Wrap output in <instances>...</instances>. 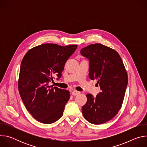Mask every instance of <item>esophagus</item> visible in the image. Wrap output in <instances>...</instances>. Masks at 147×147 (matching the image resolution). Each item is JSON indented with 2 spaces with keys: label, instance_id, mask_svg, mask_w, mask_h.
Instances as JSON below:
<instances>
[{
  "label": "esophagus",
  "instance_id": "obj_1",
  "mask_svg": "<svg viewBox=\"0 0 147 147\" xmlns=\"http://www.w3.org/2000/svg\"><path fill=\"white\" fill-rule=\"evenodd\" d=\"M80 94V92H78V91H73L72 92H71V94L73 95V96H76V95H78V94Z\"/></svg>",
  "mask_w": 147,
  "mask_h": 147
}]
</instances>
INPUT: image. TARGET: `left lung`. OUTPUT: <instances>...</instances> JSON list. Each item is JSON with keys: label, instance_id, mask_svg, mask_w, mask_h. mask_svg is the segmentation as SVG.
I'll use <instances>...</instances> for the list:
<instances>
[{"label": "left lung", "instance_id": "obj_1", "mask_svg": "<svg viewBox=\"0 0 147 147\" xmlns=\"http://www.w3.org/2000/svg\"><path fill=\"white\" fill-rule=\"evenodd\" d=\"M80 53L89 59V77L98 80L101 90L96 97L86 95L82 115L92 124L106 123L121 108L128 83L127 71L119 53L108 47L91 44L81 49Z\"/></svg>", "mask_w": 147, "mask_h": 147}]
</instances>
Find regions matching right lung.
<instances>
[{
  "mask_svg": "<svg viewBox=\"0 0 147 147\" xmlns=\"http://www.w3.org/2000/svg\"><path fill=\"white\" fill-rule=\"evenodd\" d=\"M77 48L45 44L30 49L21 63L18 88L27 110L38 121L51 124L63 114L69 91L51 87L54 75L61 77L65 65Z\"/></svg>",
  "mask_w": 147,
  "mask_h": 147,
  "instance_id": "1",
  "label": "right lung"
}]
</instances>
